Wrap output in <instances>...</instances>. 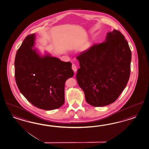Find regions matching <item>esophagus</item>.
<instances>
[{"mask_svg": "<svg viewBox=\"0 0 149 149\" xmlns=\"http://www.w3.org/2000/svg\"><path fill=\"white\" fill-rule=\"evenodd\" d=\"M72 69L73 71L74 72H76L77 70V66L75 64H72Z\"/></svg>", "mask_w": 149, "mask_h": 149, "instance_id": "34e87169", "label": "esophagus"}]
</instances>
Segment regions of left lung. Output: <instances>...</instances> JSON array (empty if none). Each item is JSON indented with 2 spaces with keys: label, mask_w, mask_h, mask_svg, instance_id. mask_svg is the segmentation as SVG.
Wrapping results in <instances>:
<instances>
[{
  "label": "left lung",
  "mask_w": 149,
  "mask_h": 149,
  "mask_svg": "<svg viewBox=\"0 0 149 149\" xmlns=\"http://www.w3.org/2000/svg\"><path fill=\"white\" fill-rule=\"evenodd\" d=\"M76 58L80 66L77 80L86 102L95 107L113 103L130 77L131 52L125 37L119 31L109 32L104 42Z\"/></svg>",
  "instance_id": "left-lung-1"
}]
</instances>
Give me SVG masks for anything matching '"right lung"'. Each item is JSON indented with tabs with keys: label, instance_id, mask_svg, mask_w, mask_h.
<instances>
[{
	"label": "right lung",
	"instance_id": "obj_1",
	"mask_svg": "<svg viewBox=\"0 0 149 149\" xmlns=\"http://www.w3.org/2000/svg\"><path fill=\"white\" fill-rule=\"evenodd\" d=\"M36 35H28L15 55V79L19 91L32 105L52 110L65 102L66 80L74 75L70 62L61 61L34 47Z\"/></svg>",
	"mask_w": 149,
	"mask_h": 149
}]
</instances>
